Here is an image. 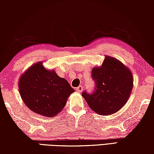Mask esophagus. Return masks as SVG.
<instances>
[{"label":"esophagus","mask_w":154,"mask_h":154,"mask_svg":"<svg viewBox=\"0 0 154 154\" xmlns=\"http://www.w3.org/2000/svg\"><path fill=\"white\" fill-rule=\"evenodd\" d=\"M83 87L82 85H79V87H77L76 88H75V90H76L78 92H81L82 91H83Z\"/></svg>","instance_id":"esophagus-1"}]
</instances>
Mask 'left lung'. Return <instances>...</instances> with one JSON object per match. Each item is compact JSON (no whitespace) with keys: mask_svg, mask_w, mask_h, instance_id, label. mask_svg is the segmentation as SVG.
Listing matches in <instances>:
<instances>
[{"mask_svg":"<svg viewBox=\"0 0 154 154\" xmlns=\"http://www.w3.org/2000/svg\"><path fill=\"white\" fill-rule=\"evenodd\" d=\"M92 78L95 90L82 96L90 108L100 115H111L127 103L133 87V76L129 68L121 61L106 56L102 66L94 67Z\"/></svg>","mask_w":154,"mask_h":154,"instance_id":"8db88e82","label":"left lung"}]
</instances>
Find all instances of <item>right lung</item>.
Segmentation results:
<instances>
[{"mask_svg": "<svg viewBox=\"0 0 154 154\" xmlns=\"http://www.w3.org/2000/svg\"><path fill=\"white\" fill-rule=\"evenodd\" d=\"M18 87L26 106L33 112L48 118L60 113L75 91L66 79L54 70H47L42 62L35 63L21 75Z\"/></svg>", "mask_w": 154, "mask_h": 154, "instance_id": "1", "label": "right lung"}]
</instances>
